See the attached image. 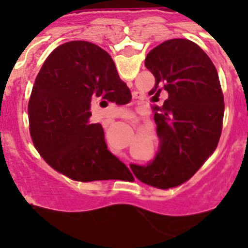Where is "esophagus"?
Instances as JSON below:
<instances>
[{
    "label": "esophagus",
    "mask_w": 248,
    "mask_h": 248,
    "mask_svg": "<svg viewBox=\"0 0 248 248\" xmlns=\"http://www.w3.org/2000/svg\"><path fill=\"white\" fill-rule=\"evenodd\" d=\"M137 98H138V97H137Z\"/></svg>",
    "instance_id": "esophagus-1"
}]
</instances>
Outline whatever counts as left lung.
I'll list each match as a JSON object with an SVG mask.
<instances>
[{"instance_id": "obj_1", "label": "left lung", "mask_w": 248, "mask_h": 248, "mask_svg": "<svg viewBox=\"0 0 248 248\" xmlns=\"http://www.w3.org/2000/svg\"><path fill=\"white\" fill-rule=\"evenodd\" d=\"M145 67L155 77L153 98L159 148L148 165H131L143 183L169 189L189 180L214 153L222 131L223 94L209 56L189 39L174 38L151 49Z\"/></svg>"}]
</instances>
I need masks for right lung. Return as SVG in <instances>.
Wrapping results in <instances>:
<instances>
[{"label":"right lung","mask_w":248,"mask_h":248,"mask_svg":"<svg viewBox=\"0 0 248 248\" xmlns=\"http://www.w3.org/2000/svg\"><path fill=\"white\" fill-rule=\"evenodd\" d=\"M130 100L128 85L104 49L85 41L63 43L43 63L28 102L34 148L73 180H107L109 170L126 166L108 150L102 125L91 123V108L98 102L102 107Z\"/></svg>","instance_id":"add662e5"}]
</instances>
